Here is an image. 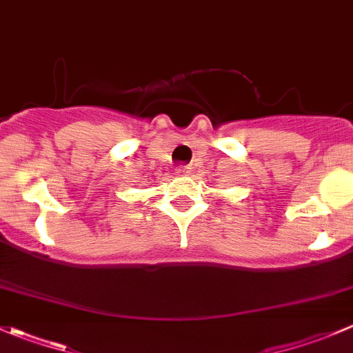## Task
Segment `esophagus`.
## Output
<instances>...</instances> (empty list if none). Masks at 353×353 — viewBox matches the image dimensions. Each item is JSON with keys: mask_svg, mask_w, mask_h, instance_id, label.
Masks as SVG:
<instances>
[{"mask_svg": "<svg viewBox=\"0 0 353 353\" xmlns=\"http://www.w3.org/2000/svg\"><path fill=\"white\" fill-rule=\"evenodd\" d=\"M176 170H177V174H179V176H188V174H190V167H188V165H179Z\"/></svg>", "mask_w": 353, "mask_h": 353, "instance_id": "esophagus-1", "label": "esophagus"}]
</instances>
